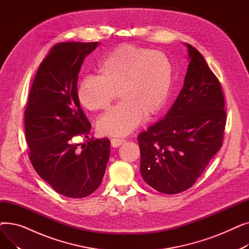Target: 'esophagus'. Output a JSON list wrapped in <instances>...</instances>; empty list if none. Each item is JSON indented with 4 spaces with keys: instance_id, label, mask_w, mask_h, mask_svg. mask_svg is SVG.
I'll return each mask as SVG.
<instances>
[{
    "instance_id": "1",
    "label": "esophagus",
    "mask_w": 249,
    "mask_h": 249,
    "mask_svg": "<svg viewBox=\"0 0 249 249\" xmlns=\"http://www.w3.org/2000/svg\"><path fill=\"white\" fill-rule=\"evenodd\" d=\"M125 139H120V138H112L111 139V144L113 147H119L121 144L125 142Z\"/></svg>"
}]
</instances>
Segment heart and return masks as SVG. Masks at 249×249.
Segmentation results:
<instances>
[{
    "instance_id": "1",
    "label": "heart",
    "mask_w": 249,
    "mask_h": 249,
    "mask_svg": "<svg viewBox=\"0 0 249 249\" xmlns=\"http://www.w3.org/2000/svg\"><path fill=\"white\" fill-rule=\"evenodd\" d=\"M172 82V63L162 52L121 45L102 59L98 77L80 83L76 97L87 110L101 112L118 94L121 103L100 118L97 130L105 136H125L163 110Z\"/></svg>"
}]
</instances>
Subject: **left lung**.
<instances>
[{
    "label": "left lung",
    "mask_w": 249,
    "mask_h": 249,
    "mask_svg": "<svg viewBox=\"0 0 249 249\" xmlns=\"http://www.w3.org/2000/svg\"><path fill=\"white\" fill-rule=\"evenodd\" d=\"M188 48L184 86L163 119L138 135L140 173L163 194L190 189L222 146L226 124L224 97L200 52Z\"/></svg>",
    "instance_id": "8db88e82"
}]
</instances>
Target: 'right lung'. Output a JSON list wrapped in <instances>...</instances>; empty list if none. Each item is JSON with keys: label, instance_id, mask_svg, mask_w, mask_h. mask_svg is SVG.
I'll list each match as a JSON object with an SVG mask.
<instances>
[{"label": "right lung", "instance_id": "add662e5", "mask_svg": "<svg viewBox=\"0 0 249 249\" xmlns=\"http://www.w3.org/2000/svg\"><path fill=\"white\" fill-rule=\"evenodd\" d=\"M98 45L62 42L52 47L37 71L25 110L32 165L55 192L69 198L94 193L109 160L110 140L89 138L90 123L76 97L84 59ZM77 135L90 140L82 151L71 140Z\"/></svg>", "mask_w": 249, "mask_h": 249}]
</instances>
